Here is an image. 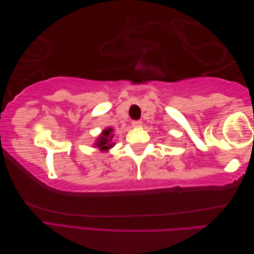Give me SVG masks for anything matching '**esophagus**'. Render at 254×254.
<instances>
[{
  "label": "esophagus",
  "mask_w": 254,
  "mask_h": 254,
  "mask_svg": "<svg viewBox=\"0 0 254 254\" xmlns=\"http://www.w3.org/2000/svg\"><path fill=\"white\" fill-rule=\"evenodd\" d=\"M141 126H142V121L141 120H134L132 122V127H141Z\"/></svg>",
  "instance_id": "1"
}]
</instances>
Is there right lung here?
Wrapping results in <instances>:
<instances>
[{
    "mask_svg": "<svg viewBox=\"0 0 254 254\" xmlns=\"http://www.w3.org/2000/svg\"><path fill=\"white\" fill-rule=\"evenodd\" d=\"M115 136L113 134V128L112 127H107L105 131H102L100 134V136L97 139V142L95 143V146L99 147L100 150H107L111 148L115 143H112V138Z\"/></svg>",
    "mask_w": 254,
    "mask_h": 254,
    "instance_id": "obj_1",
    "label": "right lung"
}]
</instances>
